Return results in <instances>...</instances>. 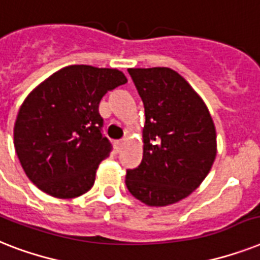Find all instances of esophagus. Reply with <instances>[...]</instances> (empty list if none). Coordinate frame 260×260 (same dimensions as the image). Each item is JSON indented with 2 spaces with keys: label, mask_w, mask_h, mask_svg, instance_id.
I'll list each match as a JSON object with an SVG mask.
<instances>
[{
  "label": "esophagus",
  "mask_w": 260,
  "mask_h": 260,
  "mask_svg": "<svg viewBox=\"0 0 260 260\" xmlns=\"http://www.w3.org/2000/svg\"><path fill=\"white\" fill-rule=\"evenodd\" d=\"M124 144H125V140H117V141H115L116 149H117V151H120V149L123 148Z\"/></svg>",
  "instance_id": "34e87169"
}]
</instances>
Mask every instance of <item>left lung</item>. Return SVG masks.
Wrapping results in <instances>:
<instances>
[{
	"mask_svg": "<svg viewBox=\"0 0 260 260\" xmlns=\"http://www.w3.org/2000/svg\"><path fill=\"white\" fill-rule=\"evenodd\" d=\"M145 109L143 160L126 171L128 191L147 206L178 203L206 179L216 157L210 111L171 68L128 69Z\"/></svg>",
	"mask_w": 260,
	"mask_h": 260,
	"instance_id": "1",
	"label": "left lung"
}]
</instances>
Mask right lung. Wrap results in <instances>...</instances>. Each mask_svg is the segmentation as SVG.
Masks as SVG:
<instances>
[{"instance_id":"1","label":"right lung","mask_w":260,"mask_h":260,"mask_svg":"<svg viewBox=\"0 0 260 260\" xmlns=\"http://www.w3.org/2000/svg\"><path fill=\"white\" fill-rule=\"evenodd\" d=\"M126 81L119 69L69 65L27 94L14 124V148L33 184L58 199L92 188L111 152L99 104Z\"/></svg>"}]
</instances>
